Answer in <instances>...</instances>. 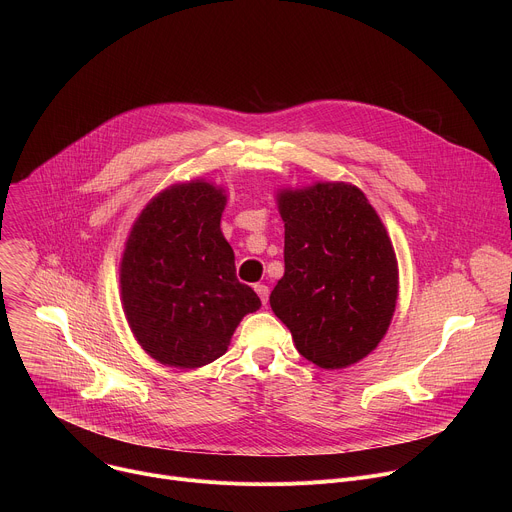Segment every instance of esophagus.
Masks as SVG:
<instances>
[{"instance_id": "1", "label": "esophagus", "mask_w": 512, "mask_h": 512, "mask_svg": "<svg viewBox=\"0 0 512 512\" xmlns=\"http://www.w3.org/2000/svg\"><path fill=\"white\" fill-rule=\"evenodd\" d=\"M255 291H257V296L261 298V304L267 306V302H269V287L265 283H257Z\"/></svg>"}]
</instances>
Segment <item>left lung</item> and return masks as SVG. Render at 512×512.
<instances>
[{
	"label": "left lung",
	"instance_id": "left-lung-1",
	"mask_svg": "<svg viewBox=\"0 0 512 512\" xmlns=\"http://www.w3.org/2000/svg\"><path fill=\"white\" fill-rule=\"evenodd\" d=\"M285 273L269 304L298 352L344 369L377 348L397 302V259L379 214L356 186L279 194Z\"/></svg>",
	"mask_w": 512,
	"mask_h": 512
}]
</instances>
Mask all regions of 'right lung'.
<instances>
[{
  "instance_id": "add662e5",
  "label": "right lung",
  "mask_w": 512,
  "mask_h": 512,
  "mask_svg": "<svg viewBox=\"0 0 512 512\" xmlns=\"http://www.w3.org/2000/svg\"><path fill=\"white\" fill-rule=\"evenodd\" d=\"M227 196L196 180L164 190L135 221L121 261L127 322L162 364L196 369L223 356L255 291L237 279L221 231Z\"/></svg>"
}]
</instances>
